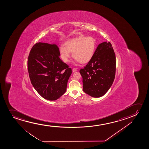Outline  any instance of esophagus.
<instances>
[{"mask_svg": "<svg viewBox=\"0 0 149 149\" xmlns=\"http://www.w3.org/2000/svg\"><path fill=\"white\" fill-rule=\"evenodd\" d=\"M77 71V70L76 69V68H73V70H72V71L73 72H75Z\"/></svg>", "mask_w": 149, "mask_h": 149, "instance_id": "1", "label": "esophagus"}]
</instances>
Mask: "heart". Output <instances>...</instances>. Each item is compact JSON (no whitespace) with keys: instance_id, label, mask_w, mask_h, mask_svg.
Here are the masks:
<instances>
[{"instance_id":"heart-1","label":"heart","mask_w":149,"mask_h":149,"mask_svg":"<svg viewBox=\"0 0 149 149\" xmlns=\"http://www.w3.org/2000/svg\"><path fill=\"white\" fill-rule=\"evenodd\" d=\"M59 47V56L65 63H68L72 53L76 61L81 64L88 63L92 59L96 51V39L93 37L80 36L70 39Z\"/></svg>"}]
</instances>
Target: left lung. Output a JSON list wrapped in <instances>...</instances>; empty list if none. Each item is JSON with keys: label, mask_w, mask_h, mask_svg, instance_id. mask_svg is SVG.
<instances>
[{"label": "left lung", "mask_w": 149, "mask_h": 149, "mask_svg": "<svg viewBox=\"0 0 149 149\" xmlns=\"http://www.w3.org/2000/svg\"><path fill=\"white\" fill-rule=\"evenodd\" d=\"M116 69V55L112 45L107 42L101 43L92 59L80 70L84 92L94 98L104 95L112 86Z\"/></svg>", "instance_id": "8db88e82"}]
</instances>
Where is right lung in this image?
Instances as JSON below:
<instances>
[{"instance_id": "right-lung-1", "label": "right lung", "mask_w": 149, "mask_h": 149, "mask_svg": "<svg viewBox=\"0 0 149 149\" xmlns=\"http://www.w3.org/2000/svg\"><path fill=\"white\" fill-rule=\"evenodd\" d=\"M27 67L31 83L43 98L54 101L65 93L72 69L60 59L57 45L36 43L29 54Z\"/></svg>"}]
</instances>
